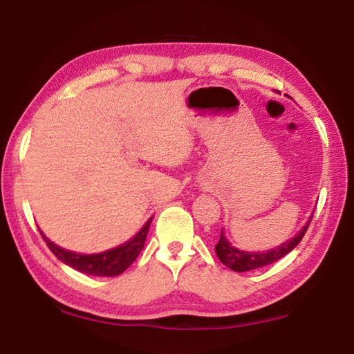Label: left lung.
<instances>
[{
    "instance_id": "8db88e82",
    "label": "left lung",
    "mask_w": 354,
    "mask_h": 354,
    "mask_svg": "<svg viewBox=\"0 0 354 354\" xmlns=\"http://www.w3.org/2000/svg\"><path fill=\"white\" fill-rule=\"evenodd\" d=\"M310 220H313V215H310L308 223L303 226V230L299 231L297 236H293L290 241L281 243L278 248L266 251V253H248V251L237 250L227 242V239L223 236V231H221L218 242L215 245V253H217L221 263H225L226 267H230L231 270L234 272H250L254 270V268L270 266V263L279 261L281 257H284L287 253H290V251L301 242L303 236L306 234L308 227L310 225Z\"/></svg>"
}]
</instances>
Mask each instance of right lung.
I'll return each mask as SVG.
<instances>
[{
	"label": "right lung",
	"instance_id": "obj_1",
	"mask_svg": "<svg viewBox=\"0 0 354 354\" xmlns=\"http://www.w3.org/2000/svg\"><path fill=\"white\" fill-rule=\"evenodd\" d=\"M151 220L153 217L143 225L142 230L137 232L134 239H131L129 242L98 254L73 253V251L57 247V245L53 243L41 231L40 234L46 242L48 248L53 251V254H55L59 261H62L71 268H75V270L86 274H93V277H118V274H122L127 270L131 263L137 259V256L140 254L143 245H145V239L148 234L149 225H151Z\"/></svg>",
	"mask_w": 354,
	"mask_h": 354
}]
</instances>
